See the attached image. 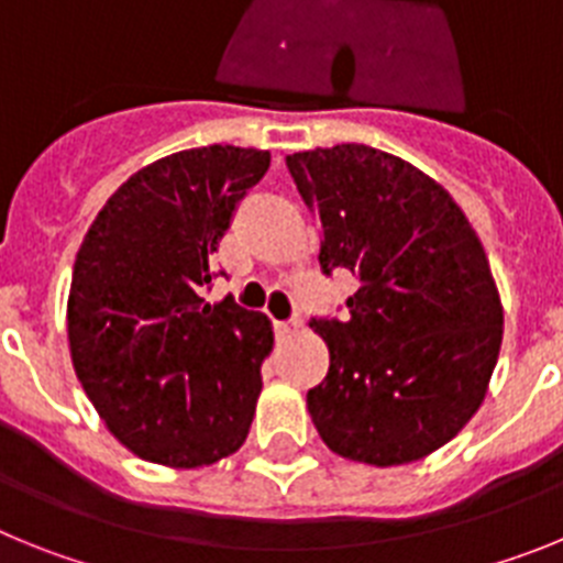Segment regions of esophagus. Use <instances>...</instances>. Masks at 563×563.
<instances>
[{
    "label": "esophagus",
    "instance_id": "34e87169",
    "mask_svg": "<svg viewBox=\"0 0 563 563\" xmlns=\"http://www.w3.org/2000/svg\"><path fill=\"white\" fill-rule=\"evenodd\" d=\"M301 327H305V321H301V318H290V321H278L276 330L282 332V335H292V332H298Z\"/></svg>",
    "mask_w": 563,
    "mask_h": 563
}]
</instances>
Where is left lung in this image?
<instances>
[{"instance_id": "1", "label": "left lung", "mask_w": 563, "mask_h": 563, "mask_svg": "<svg viewBox=\"0 0 563 563\" xmlns=\"http://www.w3.org/2000/svg\"><path fill=\"white\" fill-rule=\"evenodd\" d=\"M321 222V273L357 290L343 318H312L330 372L307 409L335 454L389 467L454 440L485 400L501 301L479 236L451 194L363 143L287 154Z\"/></svg>"}]
</instances>
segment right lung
Listing matches in <instances>:
<instances>
[{
    "label": "right lung",
    "instance_id": "add662e5",
    "mask_svg": "<svg viewBox=\"0 0 563 563\" xmlns=\"http://www.w3.org/2000/svg\"><path fill=\"white\" fill-rule=\"evenodd\" d=\"M271 152L202 146L132 174L89 225L73 267V366L107 429L141 460L202 467L251 431L273 327L208 265Z\"/></svg>",
    "mask_w": 563,
    "mask_h": 563
}]
</instances>
